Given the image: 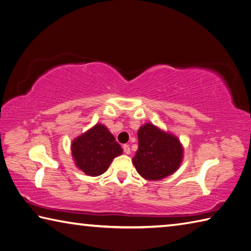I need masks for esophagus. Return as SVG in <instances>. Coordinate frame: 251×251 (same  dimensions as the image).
Wrapping results in <instances>:
<instances>
[{"mask_svg": "<svg viewBox=\"0 0 251 251\" xmlns=\"http://www.w3.org/2000/svg\"><path fill=\"white\" fill-rule=\"evenodd\" d=\"M123 150L126 154H130V147L128 145H124L123 146Z\"/></svg>", "mask_w": 251, "mask_h": 251, "instance_id": "esophagus-1", "label": "esophagus"}]
</instances>
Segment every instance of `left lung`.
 I'll use <instances>...</instances> for the list:
<instances>
[{
  "mask_svg": "<svg viewBox=\"0 0 251 251\" xmlns=\"http://www.w3.org/2000/svg\"><path fill=\"white\" fill-rule=\"evenodd\" d=\"M183 159V147L170 132L147 123L138 130V150L132 164L142 178L157 181L178 170Z\"/></svg>",
  "mask_w": 251,
  "mask_h": 251,
  "instance_id": "1",
  "label": "left lung"
}]
</instances>
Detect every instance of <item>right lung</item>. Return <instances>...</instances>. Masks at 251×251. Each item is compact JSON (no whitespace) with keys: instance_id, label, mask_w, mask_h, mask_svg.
Returning a JSON list of instances; mask_svg holds the SVG:
<instances>
[{"instance_id":"1","label":"right lung","mask_w":251,"mask_h":251,"mask_svg":"<svg viewBox=\"0 0 251 251\" xmlns=\"http://www.w3.org/2000/svg\"><path fill=\"white\" fill-rule=\"evenodd\" d=\"M75 166L85 175L97 177L108 170L110 164L123 153V149L101 123L76 137L71 143Z\"/></svg>"}]
</instances>
